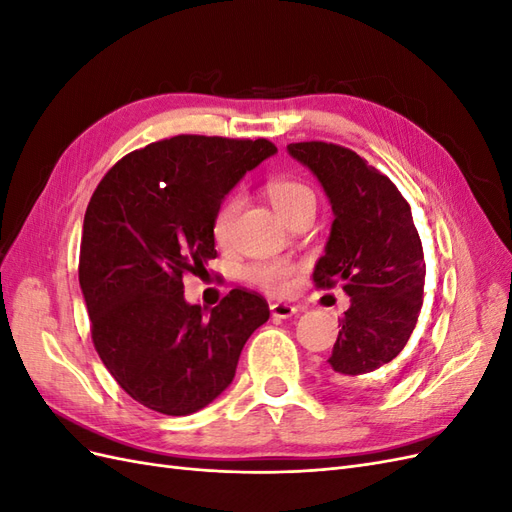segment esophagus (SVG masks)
<instances>
[{"mask_svg":"<svg viewBox=\"0 0 512 512\" xmlns=\"http://www.w3.org/2000/svg\"><path fill=\"white\" fill-rule=\"evenodd\" d=\"M294 314H299V307L288 305V303H271V316L275 320H284V318H290Z\"/></svg>","mask_w":512,"mask_h":512,"instance_id":"obj_1","label":"esophagus"}]
</instances>
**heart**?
<instances>
[{
  "mask_svg": "<svg viewBox=\"0 0 512 512\" xmlns=\"http://www.w3.org/2000/svg\"><path fill=\"white\" fill-rule=\"evenodd\" d=\"M267 196L271 200L273 209L277 211V215L284 220H288L290 215L297 213L299 209L316 205L314 190L309 188L307 183L297 181V179L269 181ZM239 207H241L239 196H230L228 200H224L218 213H215V220H213L215 239L226 241L230 237V230H232V224H235ZM294 275H297V267L290 265L288 260H267V262H258V265H252L250 269H247V280L271 294L288 292L294 284Z\"/></svg>",
  "mask_w": 512,
  "mask_h": 512,
  "instance_id": "obj_1",
  "label": "heart"
}]
</instances>
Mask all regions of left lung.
Returning <instances> with one entry per match:
<instances>
[{"label":"left lung","mask_w":512,"mask_h":512,"mask_svg":"<svg viewBox=\"0 0 512 512\" xmlns=\"http://www.w3.org/2000/svg\"><path fill=\"white\" fill-rule=\"evenodd\" d=\"M288 153L316 175L335 215L314 282L339 284L350 297L329 378L344 386L378 382L423 307L425 256L410 205L389 177L346 147L309 141L288 145Z\"/></svg>","instance_id":"8db88e82"}]
</instances>
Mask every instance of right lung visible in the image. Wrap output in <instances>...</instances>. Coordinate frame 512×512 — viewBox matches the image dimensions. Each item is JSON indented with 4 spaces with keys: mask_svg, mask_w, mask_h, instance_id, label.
Returning <instances> with one entry per match:
<instances>
[{
    "mask_svg": "<svg viewBox=\"0 0 512 512\" xmlns=\"http://www.w3.org/2000/svg\"><path fill=\"white\" fill-rule=\"evenodd\" d=\"M273 153L267 138L179 134L121 158L89 200L79 282L91 339L121 389L149 410L185 416L209 406L269 320L267 301L245 288L209 312L190 305L183 275L218 254L222 200Z\"/></svg>",
    "mask_w": 512,
    "mask_h": 512,
    "instance_id": "1",
    "label": "right lung"
}]
</instances>
